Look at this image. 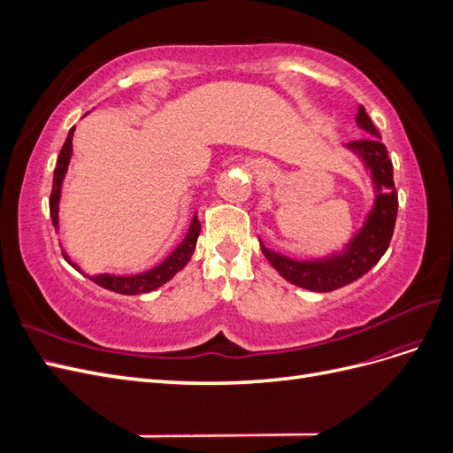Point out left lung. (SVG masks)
Returning a JSON list of instances; mask_svg holds the SVG:
<instances>
[{
  "mask_svg": "<svg viewBox=\"0 0 453 453\" xmlns=\"http://www.w3.org/2000/svg\"><path fill=\"white\" fill-rule=\"evenodd\" d=\"M355 120L370 135L357 142H349L348 149H351L355 155H359L365 166L370 170L376 188V202L372 211L366 217L365 226L346 245L344 253L331 255L319 260H293L289 257L266 250L265 243L258 240L260 250H263L268 263L287 281L308 291L328 293L365 276L370 268L378 265L383 253L388 251L395 230L399 198H396L393 183V162L388 157L386 145L380 140L378 128L370 120L363 105L359 107Z\"/></svg>",
  "mask_w": 453,
  "mask_h": 453,
  "instance_id": "left-lung-1",
  "label": "left lung"
}]
</instances>
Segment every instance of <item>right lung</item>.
Here are the masks:
<instances>
[{
	"mask_svg": "<svg viewBox=\"0 0 453 453\" xmlns=\"http://www.w3.org/2000/svg\"><path fill=\"white\" fill-rule=\"evenodd\" d=\"M73 130H70L67 138L60 149V155L57 160V168H54V177H52V193H50V200H49V208H50V219L52 225L58 226V202H60V188H62V181L64 175L67 172V164H70L72 158V138H73ZM200 234V221L198 217L195 215L193 221H190L188 232L185 240L177 245L175 251L160 263L158 266L150 268L149 272L143 273H135V276H113V273H100V276H92L90 280L94 283H98L104 289L115 291L120 295H142V293H149L158 289L160 285H164L166 281H170L177 272L183 270L187 266V263L190 260L196 248V240ZM64 258L70 263V257L65 253H62ZM73 268H77V265L70 263ZM79 270V268H77Z\"/></svg>",
	"mask_w": 453,
	"mask_h": 453,
	"instance_id": "add662e5",
	"label": "right lung"
}]
</instances>
